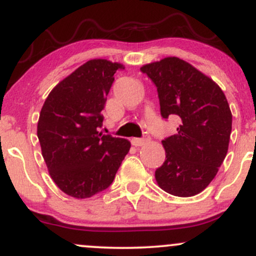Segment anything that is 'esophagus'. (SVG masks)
<instances>
[{
  "mask_svg": "<svg viewBox=\"0 0 256 256\" xmlns=\"http://www.w3.org/2000/svg\"><path fill=\"white\" fill-rule=\"evenodd\" d=\"M131 143L134 146H142L146 143V140H143V138H132Z\"/></svg>",
  "mask_w": 256,
  "mask_h": 256,
  "instance_id": "esophagus-1",
  "label": "esophagus"
}]
</instances>
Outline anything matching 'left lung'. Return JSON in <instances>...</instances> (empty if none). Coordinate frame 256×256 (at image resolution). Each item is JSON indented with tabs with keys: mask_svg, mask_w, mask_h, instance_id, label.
<instances>
[{
	"mask_svg": "<svg viewBox=\"0 0 256 256\" xmlns=\"http://www.w3.org/2000/svg\"><path fill=\"white\" fill-rule=\"evenodd\" d=\"M140 71L158 89L160 112L180 118L177 134L162 140L166 158L155 171L158 186L171 195L190 198L213 180L228 154L232 114L213 79L176 56L146 64Z\"/></svg>",
	"mask_w": 256,
	"mask_h": 256,
	"instance_id": "obj_1",
	"label": "left lung"
}]
</instances>
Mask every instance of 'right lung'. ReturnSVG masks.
<instances>
[{
  "label": "right lung",
  "mask_w": 256,
  "mask_h": 256,
  "mask_svg": "<svg viewBox=\"0 0 256 256\" xmlns=\"http://www.w3.org/2000/svg\"><path fill=\"white\" fill-rule=\"evenodd\" d=\"M124 68L106 58L89 60L44 101L37 136L49 174L66 195L88 198L104 192L130 150L128 140L98 131L114 73Z\"/></svg>",
  "instance_id": "add662e5"
}]
</instances>
